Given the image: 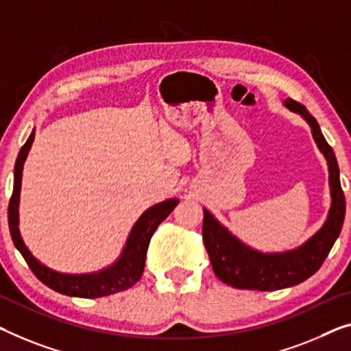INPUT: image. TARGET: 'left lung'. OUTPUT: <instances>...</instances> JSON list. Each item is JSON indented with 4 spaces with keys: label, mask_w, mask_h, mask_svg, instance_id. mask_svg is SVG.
<instances>
[{
    "label": "left lung",
    "mask_w": 351,
    "mask_h": 351,
    "mask_svg": "<svg viewBox=\"0 0 351 351\" xmlns=\"http://www.w3.org/2000/svg\"><path fill=\"white\" fill-rule=\"evenodd\" d=\"M284 106L301 114L311 125L312 137L325 156L329 171L331 208L322 228L300 247L287 252H260L228 232L208 209H203V241L213 271L223 284L234 289L273 291L301 284L315 274L336 243L345 217V197L339 180V165L331 146L323 137L317 119L302 104L285 99Z\"/></svg>",
    "instance_id": "obj_1"
}]
</instances>
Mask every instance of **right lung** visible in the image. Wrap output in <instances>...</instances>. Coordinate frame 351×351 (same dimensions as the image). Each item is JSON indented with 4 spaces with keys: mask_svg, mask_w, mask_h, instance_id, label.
Here are the masks:
<instances>
[{
    "mask_svg": "<svg viewBox=\"0 0 351 351\" xmlns=\"http://www.w3.org/2000/svg\"><path fill=\"white\" fill-rule=\"evenodd\" d=\"M34 142V130L26 140V143L20 149L17 162L14 169V191L9 200L8 219L10 237L15 247L20 250L23 258L33 271L34 276L50 287L51 290L67 296L77 298H102L113 295V293L124 291L137 284L143 274L146 250H148L149 239L159 227V223L167 219V216L173 211L175 206L180 203L178 198H169V200L160 202L158 205L151 206L138 217L130 230L128 241H125L123 252L113 265L107 266L97 273L90 274H64L47 268L40 261L29 252L26 247L22 234L19 230V203H20V189H22V171L23 164L28 156L31 145Z\"/></svg>",
    "mask_w": 351,
    "mask_h": 351,
    "instance_id": "right-lung-1",
    "label": "right lung"
}]
</instances>
